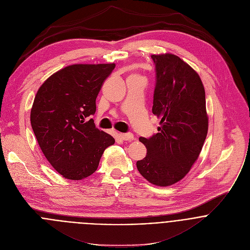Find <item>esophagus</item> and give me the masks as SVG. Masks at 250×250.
<instances>
[{"mask_svg": "<svg viewBox=\"0 0 250 250\" xmlns=\"http://www.w3.org/2000/svg\"><path fill=\"white\" fill-rule=\"evenodd\" d=\"M119 136H120V138H121L122 140H124V141H131V140H134V136H133V134H131V133H120Z\"/></svg>", "mask_w": 250, "mask_h": 250, "instance_id": "1", "label": "esophagus"}]
</instances>
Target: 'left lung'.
<instances>
[{
	"label": "left lung",
	"mask_w": 250,
	"mask_h": 250,
	"mask_svg": "<svg viewBox=\"0 0 250 250\" xmlns=\"http://www.w3.org/2000/svg\"><path fill=\"white\" fill-rule=\"evenodd\" d=\"M151 57L157 78L153 113L161 118V126L152 138L139 139L146 155L137 162V168L149 183L166 187L181 180L198 160L209 119L198 73L174 54Z\"/></svg>",
	"instance_id": "1"
}]
</instances>
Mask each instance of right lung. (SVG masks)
<instances>
[{
	"label": "right lung",
	"instance_id": "1",
	"mask_svg": "<svg viewBox=\"0 0 250 250\" xmlns=\"http://www.w3.org/2000/svg\"><path fill=\"white\" fill-rule=\"evenodd\" d=\"M115 68L74 64L50 76L38 88L30 111L31 127L46 160L63 177L82 180L98 167L114 138L95 128L96 97Z\"/></svg>",
	"mask_w": 250,
	"mask_h": 250
}]
</instances>
